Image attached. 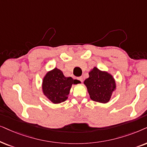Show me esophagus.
<instances>
[{"label": "esophagus", "instance_id": "34e87169", "mask_svg": "<svg viewBox=\"0 0 147 147\" xmlns=\"http://www.w3.org/2000/svg\"><path fill=\"white\" fill-rule=\"evenodd\" d=\"M77 79H78V80H79V81H81V82H83V77H78Z\"/></svg>", "mask_w": 147, "mask_h": 147}]
</instances>
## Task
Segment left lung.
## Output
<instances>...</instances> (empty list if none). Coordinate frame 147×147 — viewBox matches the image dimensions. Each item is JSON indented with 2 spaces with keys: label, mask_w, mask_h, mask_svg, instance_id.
Segmentation results:
<instances>
[{
  "label": "left lung",
  "mask_w": 147,
  "mask_h": 147,
  "mask_svg": "<svg viewBox=\"0 0 147 147\" xmlns=\"http://www.w3.org/2000/svg\"><path fill=\"white\" fill-rule=\"evenodd\" d=\"M89 75V77L85 79L84 83L87 88L90 98L97 102H108L116 88L112 76L96 67H94Z\"/></svg>",
  "instance_id": "1"
}]
</instances>
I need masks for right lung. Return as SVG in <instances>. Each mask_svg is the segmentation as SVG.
Masks as SVG:
<instances>
[{"label": "right lung", "instance_id": "obj_1", "mask_svg": "<svg viewBox=\"0 0 147 147\" xmlns=\"http://www.w3.org/2000/svg\"><path fill=\"white\" fill-rule=\"evenodd\" d=\"M79 83V81L71 77H65L61 70L55 68L44 77L43 92L52 103H60L67 99L72 84Z\"/></svg>", "mask_w": 147, "mask_h": 147}]
</instances>
